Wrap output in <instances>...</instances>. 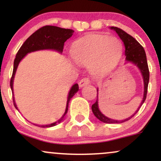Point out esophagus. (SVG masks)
Instances as JSON below:
<instances>
[{
  "mask_svg": "<svg viewBox=\"0 0 161 161\" xmlns=\"http://www.w3.org/2000/svg\"><path fill=\"white\" fill-rule=\"evenodd\" d=\"M90 83V79L88 78H83L82 79H81L79 82V87H83L86 85H88Z\"/></svg>",
  "mask_w": 161,
  "mask_h": 161,
  "instance_id": "esophagus-1",
  "label": "esophagus"
}]
</instances>
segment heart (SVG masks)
Here are the masks:
<instances>
[{
    "label": "heart",
    "instance_id": "obj_1",
    "mask_svg": "<svg viewBox=\"0 0 161 161\" xmlns=\"http://www.w3.org/2000/svg\"><path fill=\"white\" fill-rule=\"evenodd\" d=\"M118 46L119 49L120 45L116 38L95 36L77 44L73 50L72 56L79 64L88 66L92 64V71L100 73L111 65L116 54L110 55L116 52Z\"/></svg>",
    "mask_w": 161,
    "mask_h": 161
}]
</instances>
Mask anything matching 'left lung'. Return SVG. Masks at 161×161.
<instances>
[{"label": "left lung", "mask_w": 161, "mask_h": 161, "mask_svg": "<svg viewBox=\"0 0 161 161\" xmlns=\"http://www.w3.org/2000/svg\"><path fill=\"white\" fill-rule=\"evenodd\" d=\"M110 29H114L115 32L117 33L118 36L123 41L125 45V60L127 62H130L132 64L136 65V66L140 69L141 73L143 77L144 81V95L143 99H142L141 104H140L139 108L136 110L133 115L129 116L127 119H123V120H115V119H112L110 118L104 116L101 111H100L98 108V93H97V100L96 102L92 106V110L93 112L94 115H95L99 120L105 123H121L123 122L129 120L130 119L132 116H134L135 114L138 111L140 108L143 103L145 102L146 99V96H147V86H148L149 82V69L148 66H147V57H146V53L145 49L139 43L136 41L132 36L129 35L128 33L122 30L121 29L117 27H110ZM97 92H98V89H97Z\"/></svg>", "instance_id": "obj_1"}]
</instances>
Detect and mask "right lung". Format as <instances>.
Here are the masks:
<instances>
[{
    "label": "right lung",
    "mask_w": 161,
    "mask_h": 161,
    "mask_svg": "<svg viewBox=\"0 0 161 161\" xmlns=\"http://www.w3.org/2000/svg\"><path fill=\"white\" fill-rule=\"evenodd\" d=\"M74 31L73 29H63L57 26H53V25H45L40 28L39 29L35 32L32 35H31L29 38L25 40L23 45L21 46L17 53L16 55V58L14 63V70H13L12 77L10 79V88L12 90L13 93V101H14V107L16 110H18L16 107L15 100L14 97V80L15 73L17 69L18 65L19 62L21 61L22 59L23 58L27 53L33 52V51H40V50H54V51H58V52L62 53L63 49H64V42L66 40L73 36V33ZM79 91L78 84H75L70 88L67 97V101H66V108L64 114L55 123H51L48 125H36L37 126L42 127V128H46V127L54 126L58 123H61L64 119V116L66 115L68 110V105L70 99L73 97V95Z\"/></svg>",
    "instance_id": "1"
}]
</instances>
